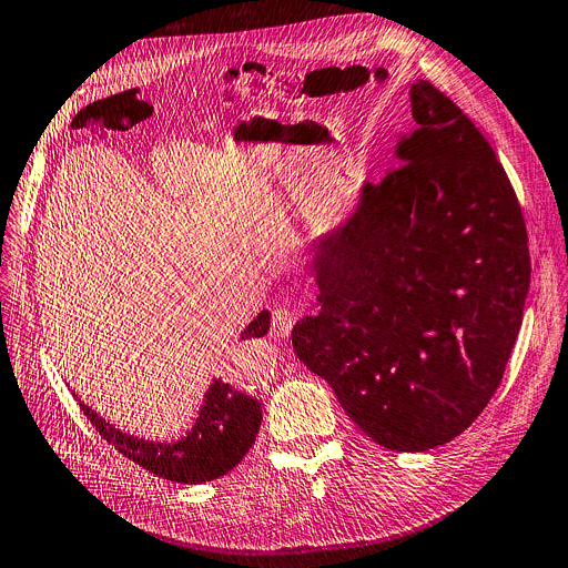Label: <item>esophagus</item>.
Wrapping results in <instances>:
<instances>
[{
  "label": "esophagus",
  "instance_id": "1",
  "mask_svg": "<svg viewBox=\"0 0 568 568\" xmlns=\"http://www.w3.org/2000/svg\"><path fill=\"white\" fill-rule=\"evenodd\" d=\"M296 322V313L290 308H278L272 313V333L276 337H287Z\"/></svg>",
  "mask_w": 568,
  "mask_h": 568
}]
</instances>
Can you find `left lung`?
<instances>
[{
	"instance_id": "left-lung-1",
	"label": "left lung",
	"mask_w": 568,
	"mask_h": 568,
	"mask_svg": "<svg viewBox=\"0 0 568 568\" xmlns=\"http://www.w3.org/2000/svg\"><path fill=\"white\" fill-rule=\"evenodd\" d=\"M415 130L356 212L320 240V313L292 347L374 440L445 445L498 390L530 290L514 186L473 121L427 80L410 87Z\"/></svg>"
}]
</instances>
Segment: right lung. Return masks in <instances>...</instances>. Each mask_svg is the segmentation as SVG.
<instances>
[{"label":"right lung","mask_w":568,"mask_h":568,"mask_svg":"<svg viewBox=\"0 0 568 568\" xmlns=\"http://www.w3.org/2000/svg\"><path fill=\"white\" fill-rule=\"evenodd\" d=\"M270 331V311H262L244 331L242 339L262 337ZM95 432L148 473L178 484H203L231 473L255 443L262 408L260 402L235 386L216 379L205 393L194 429L175 443L143 440L119 432L102 420L91 406L80 402Z\"/></svg>","instance_id":"1"}]
</instances>
